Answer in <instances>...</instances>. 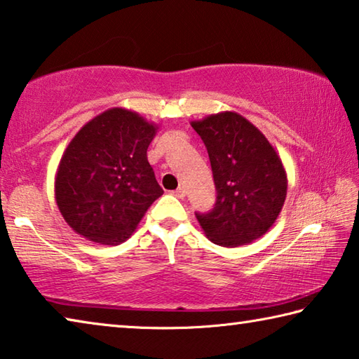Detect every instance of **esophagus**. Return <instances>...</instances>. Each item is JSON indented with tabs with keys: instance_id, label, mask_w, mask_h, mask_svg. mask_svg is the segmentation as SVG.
<instances>
[{
	"instance_id": "34e87169",
	"label": "esophagus",
	"mask_w": 359,
	"mask_h": 359,
	"mask_svg": "<svg viewBox=\"0 0 359 359\" xmlns=\"http://www.w3.org/2000/svg\"><path fill=\"white\" fill-rule=\"evenodd\" d=\"M172 194H173L175 197H178V198H184L186 197V189H184V187H178V189L173 191Z\"/></svg>"
}]
</instances>
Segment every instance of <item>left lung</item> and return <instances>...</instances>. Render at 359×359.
Listing matches in <instances>:
<instances>
[{
  "instance_id": "obj_1",
  "label": "left lung",
  "mask_w": 359,
  "mask_h": 359,
  "mask_svg": "<svg viewBox=\"0 0 359 359\" xmlns=\"http://www.w3.org/2000/svg\"><path fill=\"white\" fill-rule=\"evenodd\" d=\"M191 126L208 149L217 200L196 215L211 243L238 248L273 227L287 197V172L260 129L236 111H221Z\"/></svg>"
}]
</instances>
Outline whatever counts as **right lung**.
Instances as JSON below:
<instances>
[{"instance_id":"add662e5","label":"right lung","mask_w":359,"mask_h":359,"mask_svg":"<svg viewBox=\"0 0 359 359\" xmlns=\"http://www.w3.org/2000/svg\"><path fill=\"white\" fill-rule=\"evenodd\" d=\"M157 129L137 111L113 107L74 135L56 168L55 200L75 233L107 246L134 233L163 194L147 157Z\"/></svg>"}]
</instances>
